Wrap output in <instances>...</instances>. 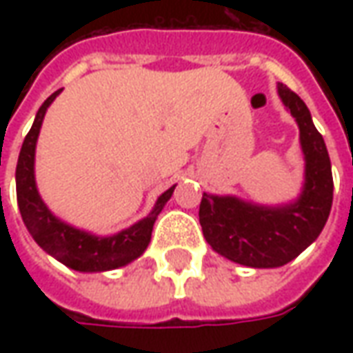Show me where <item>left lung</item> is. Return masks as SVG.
Wrapping results in <instances>:
<instances>
[{
    "mask_svg": "<svg viewBox=\"0 0 353 353\" xmlns=\"http://www.w3.org/2000/svg\"><path fill=\"white\" fill-rule=\"evenodd\" d=\"M278 96L299 124L304 154L301 194L288 204L265 206L232 194H202L200 225L215 253L252 268L288 265L323 230L333 206V174L325 141L293 90L278 83Z\"/></svg>",
    "mask_w": 353,
    "mask_h": 353,
    "instance_id": "obj_1",
    "label": "left lung"
}]
</instances>
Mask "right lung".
<instances>
[{
  "label": "right lung",
  "mask_w": 353,
  "mask_h": 353,
  "mask_svg": "<svg viewBox=\"0 0 353 353\" xmlns=\"http://www.w3.org/2000/svg\"><path fill=\"white\" fill-rule=\"evenodd\" d=\"M60 92L62 88L50 94L43 101L20 149L19 162H17V200H19L22 221L37 245L43 248V252H47L50 257H54L72 270L105 272V270L121 268L143 255L151 242L154 221L162 212V208L166 206V202L172 199L176 185H172L168 191L162 192L147 217L130 225L128 229H123L121 232L109 236H98L88 230L77 229L57 217L43 202L41 194L37 191L35 145H37L45 113Z\"/></svg>",
  "instance_id": "1"
}]
</instances>
